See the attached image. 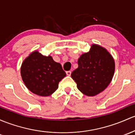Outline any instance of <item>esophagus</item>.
<instances>
[{
	"mask_svg": "<svg viewBox=\"0 0 135 135\" xmlns=\"http://www.w3.org/2000/svg\"><path fill=\"white\" fill-rule=\"evenodd\" d=\"M66 74H67L68 76H70L71 74V71H66Z\"/></svg>",
	"mask_w": 135,
	"mask_h": 135,
	"instance_id": "esophagus-1",
	"label": "esophagus"
}]
</instances>
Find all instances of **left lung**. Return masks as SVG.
Listing matches in <instances>:
<instances>
[{
  "instance_id": "1",
  "label": "left lung",
  "mask_w": 135,
  "mask_h": 135,
  "mask_svg": "<svg viewBox=\"0 0 135 135\" xmlns=\"http://www.w3.org/2000/svg\"><path fill=\"white\" fill-rule=\"evenodd\" d=\"M78 64L71 76L79 90L86 96L93 97L102 92L113 77V57L100 45H91L89 51L80 56Z\"/></svg>"
}]
</instances>
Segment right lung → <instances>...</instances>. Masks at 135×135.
Wrapping results in <instances>:
<instances>
[{"instance_id": "right-lung-1", "label": "right lung", "mask_w": 135, "mask_h": 135, "mask_svg": "<svg viewBox=\"0 0 135 135\" xmlns=\"http://www.w3.org/2000/svg\"><path fill=\"white\" fill-rule=\"evenodd\" d=\"M24 84L33 93L41 97L52 95L59 83L66 76L60 63L51 56H44L35 50L24 59L21 68Z\"/></svg>"}]
</instances>
